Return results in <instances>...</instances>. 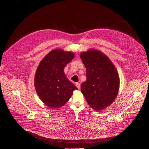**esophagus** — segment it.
Wrapping results in <instances>:
<instances>
[{
    "instance_id": "obj_1",
    "label": "esophagus",
    "mask_w": 149,
    "mask_h": 149,
    "mask_svg": "<svg viewBox=\"0 0 149 149\" xmlns=\"http://www.w3.org/2000/svg\"><path fill=\"white\" fill-rule=\"evenodd\" d=\"M75 86H77V87L78 89H80L81 86H80V84H79V82H77V83L75 84Z\"/></svg>"
}]
</instances>
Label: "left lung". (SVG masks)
Listing matches in <instances>:
<instances>
[{
    "instance_id": "left-lung-1",
    "label": "left lung",
    "mask_w": 149,
    "mask_h": 149,
    "mask_svg": "<svg viewBox=\"0 0 149 149\" xmlns=\"http://www.w3.org/2000/svg\"><path fill=\"white\" fill-rule=\"evenodd\" d=\"M80 58L87 70V80L81 84V93L91 108L103 110L111 105L118 94L117 71L111 60L98 50L82 52Z\"/></svg>"
}]
</instances>
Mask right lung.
<instances>
[{
  "label": "right lung",
  "mask_w": 149,
  "mask_h": 149,
  "mask_svg": "<svg viewBox=\"0 0 149 149\" xmlns=\"http://www.w3.org/2000/svg\"><path fill=\"white\" fill-rule=\"evenodd\" d=\"M72 52L54 49L48 54L37 68L34 84L42 100L51 108L64 105L77 87L66 77L63 70L74 58Z\"/></svg>",
  "instance_id": "right-lung-1"
}]
</instances>
